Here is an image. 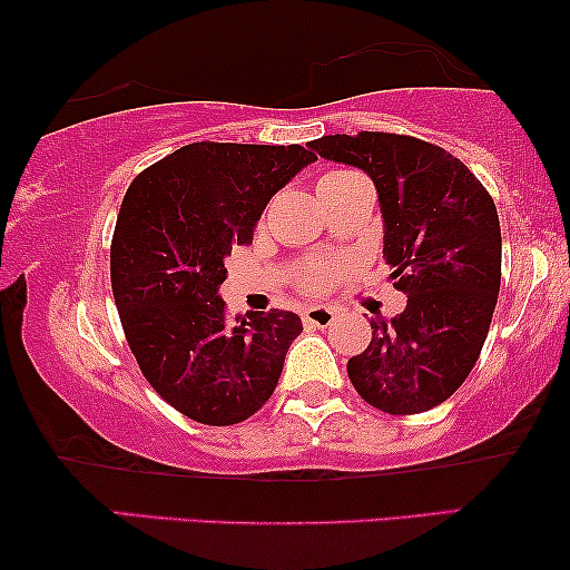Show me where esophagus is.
Instances as JSON below:
<instances>
[{
  "label": "esophagus",
  "instance_id": "obj_1",
  "mask_svg": "<svg viewBox=\"0 0 570 570\" xmlns=\"http://www.w3.org/2000/svg\"><path fill=\"white\" fill-rule=\"evenodd\" d=\"M334 318H337V311L330 306H311L303 311V322H306L308 326H318V330L334 324Z\"/></svg>",
  "mask_w": 570,
  "mask_h": 570
}]
</instances>
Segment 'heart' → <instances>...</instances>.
Here are the masks:
<instances>
[{"mask_svg": "<svg viewBox=\"0 0 570 570\" xmlns=\"http://www.w3.org/2000/svg\"><path fill=\"white\" fill-rule=\"evenodd\" d=\"M353 178H361V176L353 174V170H330V174H324L322 181H318V189H326V186H334V184L353 181ZM324 277H326V269L318 267V264H308V267H303V272H301V283L306 285L308 291L322 287Z\"/></svg>", "mask_w": 570, "mask_h": 570, "instance_id": "obj_1", "label": "heart"}]
</instances>
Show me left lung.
Listing matches in <instances>:
<instances>
[{
	"instance_id": "obj_1",
	"label": "left lung",
	"mask_w": 570,
	"mask_h": 570,
	"mask_svg": "<svg viewBox=\"0 0 570 570\" xmlns=\"http://www.w3.org/2000/svg\"><path fill=\"white\" fill-rule=\"evenodd\" d=\"M371 176L384 217V259L407 306L376 316L365 353L350 357L357 394L389 415L446 402L478 363L501 291V223L462 160L423 139L361 131L308 142Z\"/></svg>"
}]
</instances>
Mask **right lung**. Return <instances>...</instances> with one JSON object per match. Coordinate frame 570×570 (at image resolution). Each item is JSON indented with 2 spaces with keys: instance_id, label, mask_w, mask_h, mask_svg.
Returning <instances> with one entry per match:
<instances>
[{
  "instance_id": "obj_1",
  "label": "right lung",
  "mask_w": 570,
  "mask_h": 570,
  "mask_svg": "<svg viewBox=\"0 0 570 570\" xmlns=\"http://www.w3.org/2000/svg\"><path fill=\"white\" fill-rule=\"evenodd\" d=\"M314 153L301 145L194 142L131 181L111 244L124 334L150 386L205 425L252 417L275 392L293 311L225 314V259Z\"/></svg>"
}]
</instances>
